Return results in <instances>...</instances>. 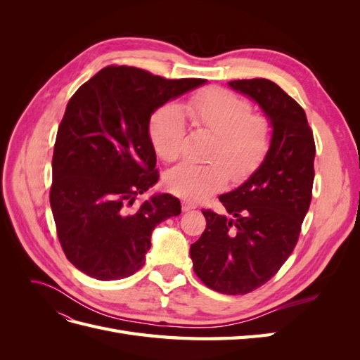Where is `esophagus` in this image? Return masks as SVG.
Masks as SVG:
<instances>
[{"mask_svg":"<svg viewBox=\"0 0 360 360\" xmlns=\"http://www.w3.org/2000/svg\"><path fill=\"white\" fill-rule=\"evenodd\" d=\"M195 205L192 201H188V200H183L181 201V209H183V212H189V210H192V209H195Z\"/></svg>","mask_w":360,"mask_h":360,"instance_id":"obj_1","label":"esophagus"}]
</instances>
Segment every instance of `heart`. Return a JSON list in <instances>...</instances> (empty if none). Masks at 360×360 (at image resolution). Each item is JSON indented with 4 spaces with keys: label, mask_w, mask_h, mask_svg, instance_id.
Wrapping results in <instances>:
<instances>
[{
    "label": "heart",
    "mask_w": 360,
    "mask_h": 360,
    "mask_svg": "<svg viewBox=\"0 0 360 360\" xmlns=\"http://www.w3.org/2000/svg\"><path fill=\"white\" fill-rule=\"evenodd\" d=\"M191 122L214 135L205 165L180 163L165 177L167 188L181 198L200 201L222 189L228 172L236 180L252 172L270 147L271 126L263 115H254L243 97L224 89H210L193 96L183 106ZM186 122L174 105L159 108L150 120V138L156 153L167 162L180 158ZM229 171L226 172V169Z\"/></svg>",
    "instance_id": "obj_1"
}]
</instances>
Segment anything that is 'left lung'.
Wrapping results in <instances>:
<instances>
[{
	"instance_id": "obj_1",
	"label": "left lung",
	"mask_w": 360,
	"mask_h": 360,
	"mask_svg": "<svg viewBox=\"0 0 360 360\" xmlns=\"http://www.w3.org/2000/svg\"><path fill=\"white\" fill-rule=\"evenodd\" d=\"M252 99L271 126L263 162L231 192L224 214L202 210L205 230L191 246L193 270L222 294H246L275 276L297 243L312 198L315 144L302 106L269 79L228 82Z\"/></svg>"
}]
</instances>
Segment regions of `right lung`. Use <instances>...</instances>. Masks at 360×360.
<instances>
[{"label":"right lung","instance_id":"obj_1","mask_svg":"<svg viewBox=\"0 0 360 360\" xmlns=\"http://www.w3.org/2000/svg\"><path fill=\"white\" fill-rule=\"evenodd\" d=\"M204 84L108 66L72 96L53 147L49 200L64 254L85 275H134L144 266L155 226L180 214L169 193L132 205L159 180L151 115Z\"/></svg>","mask_w":360,"mask_h":360}]
</instances>
